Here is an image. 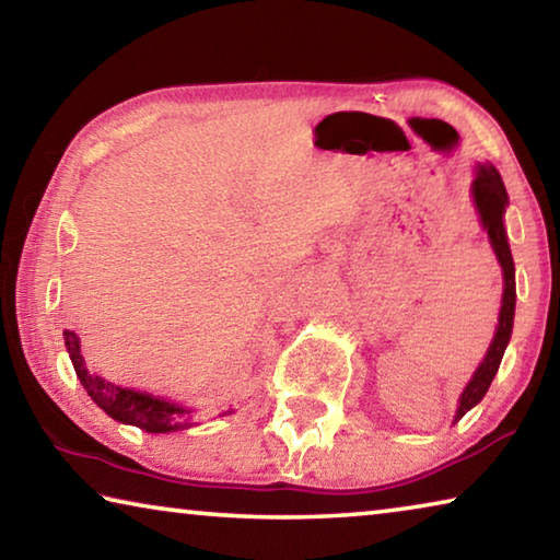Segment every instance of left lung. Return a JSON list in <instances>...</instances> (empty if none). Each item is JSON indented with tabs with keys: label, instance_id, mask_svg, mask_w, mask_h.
Here are the masks:
<instances>
[{
	"label": "left lung",
	"instance_id": "1",
	"mask_svg": "<svg viewBox=\"0 0 560 560\" xmlns=\"http://www.w3.org/2000/svg\"><path fill=\"white\" fill-rule=\"evenodd\" d=\"M471 197H474V205H477L481 226H485L489 234L491 249H494L497 259L501 264V271H504V296H501L499 326H497L494 340H491L485 360H481L479 368L471 375V381L459 395V407H457V415H454V422L462 420V417L487 395L489 385L494 381V375L501 365V358H504V350L509 346L511 328H514V308H516L514 257H511L506 230H504V212L509 205V195H506L504 179H501L499 170L494 165L489 163L477 165V175H474V183H471Z\"/></svg>",
	"mask_w": 560,
	"mask_h": 560
}]
</instances>
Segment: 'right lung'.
I'll list each match as a JSON object with an SVG mask.
<instances>
[{"instance_id": "obj_1", "label": "right lung", "mask_w": 560, "mask_h": 560, "mask_svg": "<svg viewBox=\"0 0 560 560\" xmlns=\"http://www.w3.org/2000/svg\"><path fill=\"white\" fill-rule=\"evenodd\" d=\"M63 340L81 385L86 387L91 400L96 402L108 417H113V420H118L122 424H136V428L145 432H155V434L189 428L187 420L183 422V417L189 412L185 407L167 402L163 397L130 390V387H120L110 381H103V377H98L96 373H89L86 360L81 355L79 336H75L73 330H63Z\"/></svg>"}]
</instances>
